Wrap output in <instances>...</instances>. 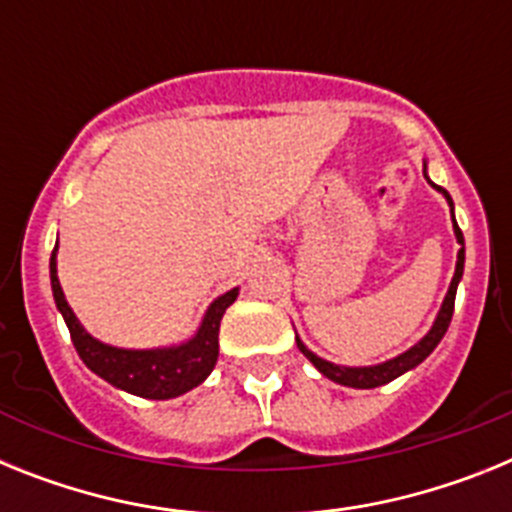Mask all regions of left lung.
Returning <instances> with one entry per match:
<instances>
[{
	"label": "left lung",
	"instance_id": "left-lung-1",
	"mask_svg": "<svg viewBox=\"0 0 512 512\" xmlns=\"http://www.w3.org/2000/svg\"><path fill=\"white\" fill-rule=\"evenodd\" d=\"M428 182H431V179H428ZM433 187H436V184H433ZM436 189L438 192H443V197L449 200L451 217H454V202H451L449 192L441 187H436ZM454 233H456V241L461 243L459 256H456L454 279H451V287H449V292H446V300H443L441 312H438V318H436V323H433V328L428 330V336H425L420 343H415L410 351H405V354H400L397 359H392V361H384V364H379V366H336V364H330V361L318 359V356L312 354V351H307L305 343H302L300 338H297V348H300L302 354H305L307 359L315 364V369H318L320 374H325V377L333 379V382L343 384V387H356V390H372V387H382V384L392 382V379H397L400 374L408 372V369L418 366L420 361H423L425 356L431 354L433 348L438 346V341L446 336V330H449V323H451V315H454L456 284H459L461 271H464V235H461L456 220H454Z\"/></svg>",
	"mask_w": 512,
	"mask_h": 512
}]
</instances>
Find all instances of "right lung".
<instances>
[{"instance_id":"add662e5","label":"right lung","mask_w":512,"mask_h":512,"mask_svg":"<svg viewBox=\"0 0 512 512\" xmlns=\"http://www.w3.org/2000/svg\"><path fill=\"white\" fill-rule=\"evenodd\" d=\"M51 287L53 297H56V307L61 310L66 325H69L71 341H74L81 361L94 374H99V377L120 387V390L130 392V395L148 397V400H171V397L184 395L192 387L205 382L207 374L215 369L217 330H220L223 312L238 297V289H230L223 297H217L210 310H207L197 336L192 341L182 343V346L156 348V351H128V348L104 346L81 328L74 310L63 297L61 282H58L56 251L51 253Z\"/></svg>"}]
</instances>
